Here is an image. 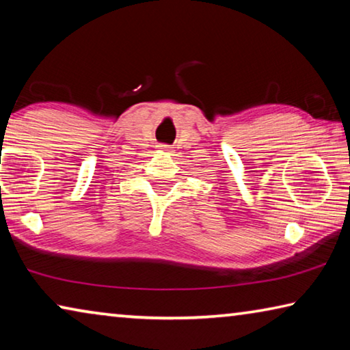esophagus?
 Returning a JSON list of instances; mask_svg holds the SVG:
<instances>
[{
    "instance_id": "obj_1",
    "label": "esophagus",
    "mask_w": 350,
    "mask_h": 350,
    "mask_svg": "<svg viewBox=\"0 0 350 350\" xmlns=\"http://www.w3.org/2000/svg\"><path fill=\"white\" fill-rule=\"evenodd\" d=\"M162 151H170V145H161Z\"/></svg>"
}]
</instances>
